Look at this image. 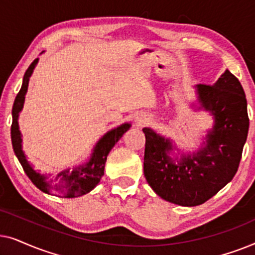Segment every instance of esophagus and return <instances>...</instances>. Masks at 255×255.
Listing matches in <instances>:
<instances>
[{
    "label": "esophagus",
    "instance_id": "esophagus-1",
    "mask_svg": "<svg viewBox=\"0 0 255 255\" xmlns=\"http://www.w3.org/2000/svg\"><path fill=\"white\" fill-rule=\"evenodd\" d=\"M148 122V118L144 116V115H139V116L135 118V123H137L138 127H142V125L147 124Z\"/></svg>",
    "mask_w": 255,
    "mask_h": 255
}]
</instances>
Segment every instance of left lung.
<instances>
[{
    "instance_id": "8db88e82",
    "label": "left lung",
    "mask_w": 255,
    "mask_h": 255,
    "mask_svg": "<svg viewBox=\"0 0 255 255\" xmlns=\"http://www.w3.org/2000/svg\"><path fill=\"white\" fill-rule=\"evenodd\" d=\"M196 93L198 110L214 117V127L198 151L170 158L172 141L142 128L147 183L163 200L182 207L203 204L233 179L250 127L245 92L228 69L214 85H197Z\"/></svg>"
}]
</instances>
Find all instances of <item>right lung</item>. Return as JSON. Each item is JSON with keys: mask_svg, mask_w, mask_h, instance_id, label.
Instances as JSON below:
<instances>
[{"mask_svg": "<svg viewBox=\"0 0 255 255\" xmlns=\"http://www.w3.org/2000/svg\"><path fill=\"white\" fill-rule=\"evenodd\" d=\"M38 62V58L34 59L32 64L26 69L23 78L22 88L17 94L12 107V124H11V142L13 152L22 165L24 172L32 183L43 193L64 198H74L82 196L92 191L99 184L101 177L104 175L107 156L120 140L125 132L130 128V123H124L120 127L108 131L102 138L97 141L93 149L92 156L85 165L75 167L74 169H66L64 172L51 175V174H40L33 168V166L26 160V156L22 149V134L18 127V116L23 109L25 94L27 92L30 76Z\"/></svg>", "mask_w": 255, "mask_h": 255, "instance_id": "add662e5", "label": "right lung"}]
</instances>
